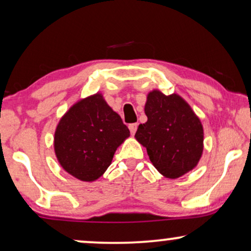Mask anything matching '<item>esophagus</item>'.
<instances>
[{
    "instance_id": "esophagus-1",
    "label": "esophagus",
    "mask_w": 251,
    "mask_h": 251,
    "mask_svg": "<svg viewBox=\"0 0 251 251\" xmlns=\"http://www.w3.org/2000/svg\"><path fill=\"white\" fill-rule=\"evenodd\" d=\"M137 128H138V123H131V125H129V130L131 132V135H135Z\"/></svg>"
}]
</instances>
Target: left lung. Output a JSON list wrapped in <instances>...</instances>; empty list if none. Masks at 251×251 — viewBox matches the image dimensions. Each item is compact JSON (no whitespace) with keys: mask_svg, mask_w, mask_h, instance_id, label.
Instances as JSON below:
<instances>
[{"mask_svg":"<svg viewBox=\"0 0 251 251\" xmlns=\"http://www.w3.org/2000/svg\"><path fill=\"white\" fill-rule=\"evenodd\" d=\"M147 121L139 125L135 138L146 147L151 162L164 177L176 179L198 166L203 152V126L179 95L149 92Z\"/></svg>","mask_w":251,"mask_h":251,"instance_id":"obj_1","label":"left lung"}]
</instances>
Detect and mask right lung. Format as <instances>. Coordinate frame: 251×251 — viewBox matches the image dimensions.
Wrapping results in <instances>:
<instances>
[{
    "instance_id": "1",
    "label": "right lung",
    "mask_w": 251,
    "mask_h": 251,
    "mask_svg": "<svg viewBox=\"0 0 251 251\" xmlns=\"http://www.w3.org/2000/svg\"><path fill=\"white\" fill-rule=\"evenodd\" d=\"M129 136L120 115L97 92L75 102L61 116L54 131V153L66 173L82 181H95Z\"/></svg>"
}]
</instances>
